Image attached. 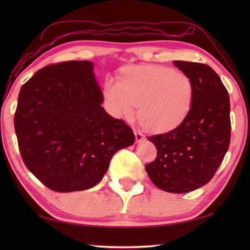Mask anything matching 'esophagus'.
<instances>
[{"label":"esophagus","instance_id":"34e87169","mask_svg":"<svg viewBox=\"0 0 250 250\" xmlns=\"http://www.w3.org/2000/svg\"><path fill=\"white\" fill-rule=\"evenodd\" d=\"M134 134H135V140H136V143H141L144 141V135H143L142 132L140 131H134Z\"/></svg>","mask_w":250,"mask_h":250}]
</instances>
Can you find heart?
I'll return each mask as SVG.
<instances>
[{
  "instance_id": "obj_1",
  "label": "heart",
  "mask_w": 250,
  "mask_h": 250,
  "mask_svg": "<svg viewBox=\"0 0 250 250\" xmlns=\"http://www.w3.org/2000/svg\"><path fill=\"white\" fill-rule=\"evenodd\" d=\"M104 97L116 118H134L148 131L163 133L182 124L193 98L191 79L182 71L160 65H140L122 71L120 81L106 79Z\"/></svg>"
}]
</instances>
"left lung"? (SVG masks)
I'll return each mask as SVG.
<instances>
[{
  "mask_svg": "<svg viewBox=\"0 0 250 250\" xmlns=\"http://www.w3.org/2000/svg\"><path fill=\"white\" fill-rule=\"evenodd\" d=\"M193 86L189 114L176 129L147 137L156 146L148 176L167 192L186 193L213 178L230 145V98L220 77L203 63L174 61Z\"/></svg>",
  "mask_w": 250,
  "mask_h": 250,
  "instance_id": "8db88e82",
  "label": "left lung"
}]
</instances>
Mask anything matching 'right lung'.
<instances>
[{
    "mask_svg": "<svg viewBox=\"0 0 250 250\" xmlns=\"http://www.w3.org/2000/svg\"><path fill=\"white\" fill-rule=\"evenodd\" d=\"M93 67L91 61L47 65L19 92L14 121L21 157L58 192L94 187L115 153L135 141L130 126L102 107Z\"/></svg>",
    "mask_w": 250,
    "mask_h": 250,
    "instance_id": "1",
    "label": "right lung"
}]
</instances>
